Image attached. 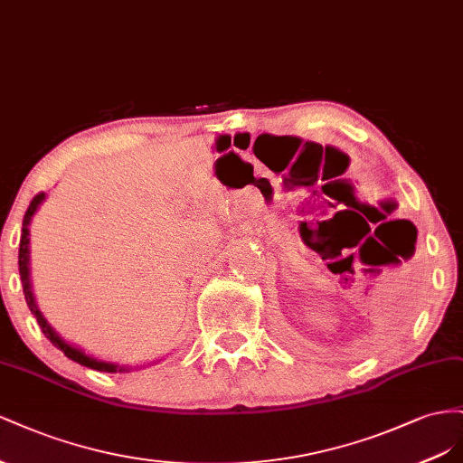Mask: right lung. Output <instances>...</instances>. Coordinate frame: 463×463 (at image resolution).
<instances>
[{
    "instance_id": "obj_1",
    "label": "right lung",
    "mask_w": 463,
    "mask_h": 463,
    "mask_svg": "<svg viewBox=\"0 0 463 463\" xmlns=\"http://www.w3.org/2000/svg\"><path fill=\"white\" fill-rule=\"evenodd\" d=\"M44 200V192L36 194L33 197V202L29 205V209H26V213L23 217V231H21V242H19V273H21V281H23V293H24V300L26 305H29L31 312L36 316V322L38 326L43 327V334L54 343V345L63 351V354L68 356V359L83 364V366H89V368H95V371H102V373H116L118 364H112V363H104V361H99V359H92V356L85 354L83 351L75 349L73 345H70V343H65L54 329H52L48 326V322L43 318V314L38 312L36 308V302H34V297H33V290H31V279H29V222H31V217L34 215L36 207L41 205V202ZM122 371V368H120Z\"/></svg>"
}]
</instances>
